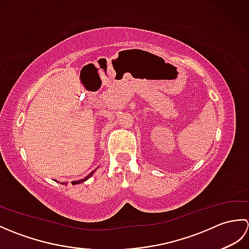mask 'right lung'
I'll list each match as a JSON object with an SVG mask.
<instances>
[{
	"mask_svg": "<svg viewBox=\"0 0 249 249\" xmlns=\"http://www.w3.org/2000/svg\"><path fill=\"white\" fill-rule=\"evenodd\" d=\"M97 169V168H96ZM96 169H95V170H96ZM95 170H93L91 173H89V174H88V176L86 177V178H81V179H78V181H72L71 182V184L72 185H77V184H81V183H83V182H86L87 181V179H89V178H91L92 176H93V174H94V172H95ZM59 183H61L62 185H66L67 183L66 182H59Z\"/></svg>",
	"mask_w": 249,
	"mask_h": 249,
	"instance_id": "obj_1",
	"label": "right lung"
}]
</instances>
